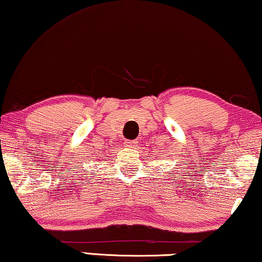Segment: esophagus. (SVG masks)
<instances>
[{
	"label": "esophagus",
	"mask_w": 262,
	"mask_h": 262,
	"mask_svg": "<svg viewBox=\"0 0 262 262\" xmlns=\"http://www.w3.org/2000/svg\"><path fill=\"white\" fill-rule=\"evenodd\" d=\"M136 146H138V141H127V142H124V147H127V148H135Z\"/></svg>",
	"instance_id": "1"
}]
</instances>
